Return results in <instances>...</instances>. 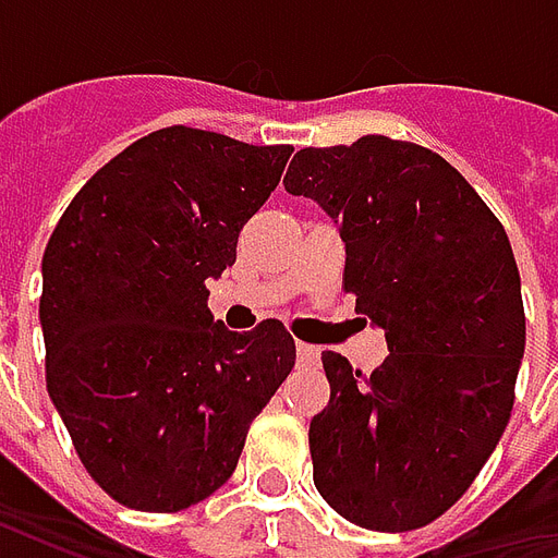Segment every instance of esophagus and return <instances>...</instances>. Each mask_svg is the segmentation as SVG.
<instances>
[{
  "label": "esophagus",
  "mask_w": 558,
  "mask_h": 558,
  "mask_svg": "<svg viewBox=\"0 0 558 558\" xmlns=\"http://www.w3.org/2000/svg\"><path fill=\"white\" fill-rule=\"evenodd\" d=\"M295 355H299V364H302V367H316L319 359H323V350L314 347V343H299V347H295Z\"/></svg>",
  "instance_id": "34e87169"
}]
</instances>
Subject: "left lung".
<instances>
[{"instance_id":"obj_1","label":"left lung","mask_w":558,"mask_h":558,"mask_svg":"<svg viewBox=\"0 0 558 558\" xmlns=\"http://www.w3.org/2000/svg\"><path fill=\"white\" fill-rule=\"evenodd\" d=\"M283 184L338 223L343 290L388 343L371 376L323 352L316 490L355 526H427L469 490L514 410L526 314L511 242L448 160L403 140L302 148Z\"/></svg>"}]
</instances>
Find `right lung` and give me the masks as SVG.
<instances>
[{"label": "right lung", "mask_w": 558, "mask_h": 558, "mask_svg": "<svg viewBox=\"0 0 558 558\" xmlns=\"http://www.w3.org/2000/svg\"><path fill=\"white\" fill-rule=\"evenodd\" d=\"M292 146L160 128L92 175L41 259L47 391L83 466L137 511L227 484L251 421L295 364L278 319L230 331L206 283L278 187Z\"/></svg>", "instance_id": "add662e5"}]
</instances>
